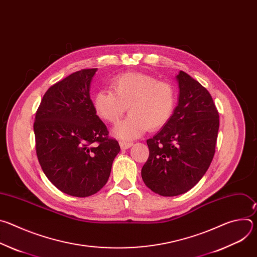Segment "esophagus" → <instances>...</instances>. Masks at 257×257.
Here are the masks:
<instances>
[{
	"label": "esophagus",
	"mask_w": 257,
	"mask_h": 257,
	"mask_svg": "<svg viewBox=\"0 0 257 257\" xmlns=\"http://www.w3.org/2000/svg\"><path fill=\"white\" fill-rule=\"evenodd\" d=\"M120 148L122 149V150H128V149H130L131 146L133 145V143L132 142H125V141H120Z\"/></svg>",
	"instance_id": "obj_1"
}]
</instances>
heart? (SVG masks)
<instances>
[{
  "label": "heart",
  "instance_id": "obj_1",
  "mask_svg": "<svg viewBox=\"0 0 257 257\" xmlns=\"http://www.w3.org/2000/svg\"><path fill=\"white\" fill-rule=\"evenodd\" d=\"M111 90L98 91L93 98L95 114L103 121L116 124L126 113L130 115L113 129L122 140H133L146 130H158L171 119L175 105L174 87L142 73H124L116 76Z\"/></svg>",
  "mask_w": 257,
  "mask_h": 257
}]
</instances>
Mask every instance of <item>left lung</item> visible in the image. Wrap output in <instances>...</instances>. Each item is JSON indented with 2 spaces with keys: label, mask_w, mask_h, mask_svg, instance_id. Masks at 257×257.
Listing matches in <instances>:
<instances>
[{
  "label": "left lung",
  "mask_w": 257,
  "mask_h": 257,
  "mask_svg": "<svg viewBox=\"0 0 257 257\" xmlns=\"http://www.w3.org/2000/svg\"><path fill=\"white\" fill-rule=\"evenodd\" d=\"M178 103L169 122L146 141L150 157L141 170L144 184L162 196L194 187L214 152L219 120L209 92L187 73L176 75Z\"/></svg>",
  "instance_id": "8db88e82"
}]
</instances>
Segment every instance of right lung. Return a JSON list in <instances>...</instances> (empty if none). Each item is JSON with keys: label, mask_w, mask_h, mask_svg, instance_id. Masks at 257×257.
I'll return each instance as SVG.
<instances>
[{"label": "right lung", "mask_w": 257, "mask_h": 257, "mask_svg": "<svg viewBox=\"0 0 257 257\" xmlns=\"http://www.w3.org/2000/svg\"><path fill=\"white\" fill-rule=\"evenodd\" d=\"M96 71H77L51 86L33 125L45 175L59 190L75 197L93 195L105 185L120 152L90 99Z\"/></svg>", "instance_id": "1"}]
</instances>
